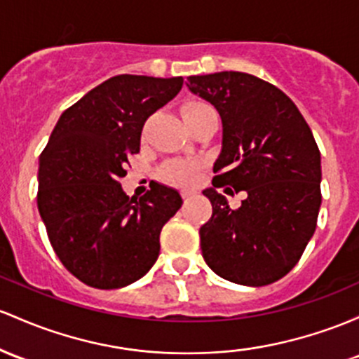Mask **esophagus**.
<instances>
[{
  "mask_svg": "<svg viewBox=\"0 0 359 359\" xmlns=\"http://www.w3.org/2000/svg\"><path fill=\"white\" fill-rule=\"evenodd\" d=\"M194 194H196L194 191H182V192H180V196H182L184 201H189Z\"/></svg>",
  "mask_w": 359,
  "mask_h": 359,
  "instance_id": "34e87169",
  "label": "esophagus"
}]
</instances>
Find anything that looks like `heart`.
I'll return each instance as SVG.
<instances>
[{"mask_svg": "<svg viewBox=\"0 0 359 359\" xmlns=\"http://www.w3.org/2000/svg\"><path fill=\"white\" fill-rule=\"evenodd\" d=\"M203 104H189L184 110L199 107ZM204 161L203 160H173L165 165L163 177L167 182L179 187H192L199 182L201 173H203Z\"/></svg>", "mask_w": 359, "mask_h": 359, "instance_id": "obj_1", "label": "heart"}]
</instances>
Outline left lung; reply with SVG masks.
I'll return each instance as SVG.
<instances>
[{"label": "left lung", "mask_w": 359, "mask_h": 359, "mask_svg": "<svg viewBox=\"0 0 359 359\" xmlns=\"http://www.w3.org/2000/svg\"><path fill=\"white\" fill-rule=\"evenodd\" d=\"M186 85L215 105L223 128L218 175L203 191L212 204L199 230L204 261L231 283L271 285L297 266L317 226L322 168L312 131L286 93L252 74L222 71ZM224 185L248 192L237 210L215 191Z\"/></svg>", "instance_id": "obj_1"}]
</instances>
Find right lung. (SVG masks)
Wrapping results in <instances>:
<instances>
[{"label": "right lung", "mask_w": 359, "mask_h": 359, "mask_svg": "<svg viewBox=\"0 0 359 359\" xmlns=\"http://www.w3.org/2000/svg\"><path fill=\"white\" fill-rule=\"evenodd\" d=\"M182 76L119 74L90 90L59 117L39 158L37 208L59 261L81 283L124 288L160 254V231L182 206L155 184L129 198L119 180L140 151L144 121L180 92Z\"/></svg>", "instance_id": "add662e5"}]
</instances>
